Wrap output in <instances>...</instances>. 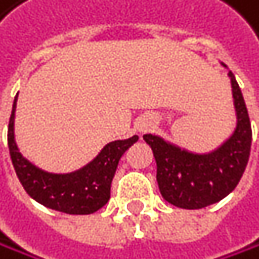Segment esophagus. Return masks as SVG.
I'll list each match as a JSON object with an SVG mask.
<instances>
[{
    "mask_svg": "<svg viewBox=\"0 0 259 259\" xmlns=\"http://www.w3.org/2000/svg\"><path fill=\"white\" fill-rule=\"evenodd\" d=\"M140 131H145V128H140Z\"/></svg>",
    "mask_w": 259,
    "mask_h": 259,
    "instance_id": "1",
    "label": "esophagus"
}]
</instances>
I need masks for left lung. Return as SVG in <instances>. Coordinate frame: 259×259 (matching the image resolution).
Masks as SVG:
<instances>
[{
  "mask_svg": "<svg viewBox=\"0 0 259 259\" xmlns=\"http://www.w3.org/2000/svg\"><path fill=\"white\" fill-rule=\"evenodd\" d=\"M229 77L236 111V128L221 147L198 154L173 145L159 136H144L156 159V179L160 195L166 202L179 208H204L224 199L238 185L249 162L252 145L249 112L235 75L229 72Z\"/></svg>",
  "mask_w": 259,
  "mask_h": 259,
  "instance_id": "1",
  "label": "left lung"
}]
</instances>
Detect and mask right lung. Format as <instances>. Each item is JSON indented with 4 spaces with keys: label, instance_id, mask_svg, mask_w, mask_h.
I'll use <instances>...</instances> for the list:
<instances>
[{
    "label": "right lung",
    "instance_id": "obj_1",
    "mask_svg": "<svg viewBox=\"0 0 259 259\" xmlns=\"http://www.w3.org/2000/svg\"><path fill=\"white\" fill-rule=\"evenodd\" d=\"M14 100L7 130V145L17 176L27 195L41 205L68 214H91L102 208L111 196V182L123 153L139 140L133 136L125 140H114L103 147L94 160L72 173L55 175L43 171L20 153L15 142Z\"/></svg>",
    "mask_w": 259,
    "mask_h": 259
}]
</instances>
